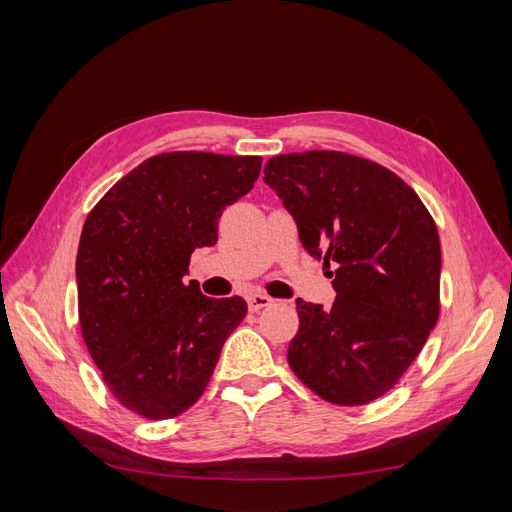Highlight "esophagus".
<instances>
[{
  "instance_id": "34e87169",
  "label": "esophagus",
  "mask_w": 512,
  "mask_h": 512,
  "mask_svg": "<svg viewBox=\"0 0 512 512\" xmlns=\"http://www.w3.org/2000/svg\"><path fill=\"white\" fill-rule=\"evenodd\" d=\"M271 303H273V299L267 297V294H260V292L250 294V297H247V307H250V312H260L262 307H267Z\"/></svg>"
}]
</instances>
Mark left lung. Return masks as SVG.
I'll use <instances>...</instances> for the list:
<instances>
[{"label": "left lung", "instance_id": "left-lung-1", "mask_svg": "<svg viewBox=\"0 0 512 512\" xmlns=\"http://www.w3.org/2000/svg\"><path fill=\"white\" fill-rule=\"evenodd\" d=\"M265 183L309 256L335 265V303L297 299L288 365L337 406L378 399L423 350L440 314V237L410 185L342 151L275 156Z\"/></svg>", "mask_w": 512, "mask_h": 512}]
</instances>
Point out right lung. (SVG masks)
Instances as JSON below:
<instances>
[{
	"mask_svg": "<svg viewBox=\"0 0 512 512\" xmlns=\"http://www.w3.org/2000/svg\"><path fill=\"white\" fill-rule=\"evenodd\" d=\"M258 156L170 151L138 164L87 215L79 254V320L91 359L121 406L153 421L203 395L222 346L247 314L241 297L185 284L196 247L252 190Z\"/></svg>",
	"mask_w": 512,
	"mask_h": 512,
	"instance_id": "right-lung-1",
	"label": "right lung"
}]
</instances>
